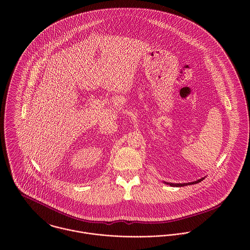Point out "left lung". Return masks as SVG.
I'll use <instances>...</instances> for the list:
<instances>
[{
  "instance_id": "8db88e82",
  "label": "left lung",
  "mask_w": 250,
  "mask_h": 250,
  "mask_svg": "<svg viewBox=\"0 0 250 250\" xmlns=\"http://www.w3.org/2000/svg\"><path fill=\"white\" fill-rule=\"evenodd\" d=\"M204 178L199 179V180H197V181H194V182H189V183H184V184H173V183H167V182H165L166 184H167V185H169V186H171V187H184V186H188V185H193V184H197V183H199V182H201V181H203Z\"/></svg>"
}]
</instances>
